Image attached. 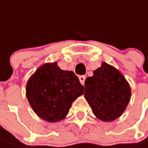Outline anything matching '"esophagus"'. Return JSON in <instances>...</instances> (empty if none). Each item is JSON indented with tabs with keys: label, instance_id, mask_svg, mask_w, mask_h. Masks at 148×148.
<instances>
[{
	"label": "esophagus",
	"instance_id": "34e87169",
	"mask_svg": "<svg viewBox=\"0 0 148 148\" xmlns=\"http://www.w3.org/2000/svg\"><path fill=\"white\" fill-rule=\"evenodd\" d=\"M85 79H86V77L84 76V75H82V76L79 77V80H80V82L82 83V84L84 85V82H85Z\"/></svg>",
	"mask_w": 148,
	"mask_h": 148
}]
</instances>
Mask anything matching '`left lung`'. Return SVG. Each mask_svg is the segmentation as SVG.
Instances as JSON below:
<instances>
[{
  "label": "left lung",
  "instance_id": "1",
  "mask_svg": "<svg viewBox=\"0 0 148 148\" xmlns=\"http://www.w3.org/2000/svg\"><path fill=\"white\" fill-rule=\"evenodd\" d=\"M93 74L85 80L84 97L98 119L112 121L123 114L129 103V84L119 71L105 62Z\"/></svg>",
  "mask_w": 148,
  "mask_h": 148
}]
</instances>
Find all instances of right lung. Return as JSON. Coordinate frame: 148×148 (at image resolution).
Segmentation results:
<instances>
[{
	"label": "right lung",
	"instance_id": "right-lung-1",
	"mask_svg": "<svg viewBox=\"0 0 148 148\" xmlns=\"http://www.w3.org/2000/svg\"><path fill=\"white\" fill-rule=\"evenodd\" d=\"M84 89L74 72L63 71L55 62L40 66L29 78L26 96L35 112L53 123L66 117L73 101L84 94Z\"/></svg>",
	"mask_w": 148,
	"mask_h": 148
}]
</instances>
